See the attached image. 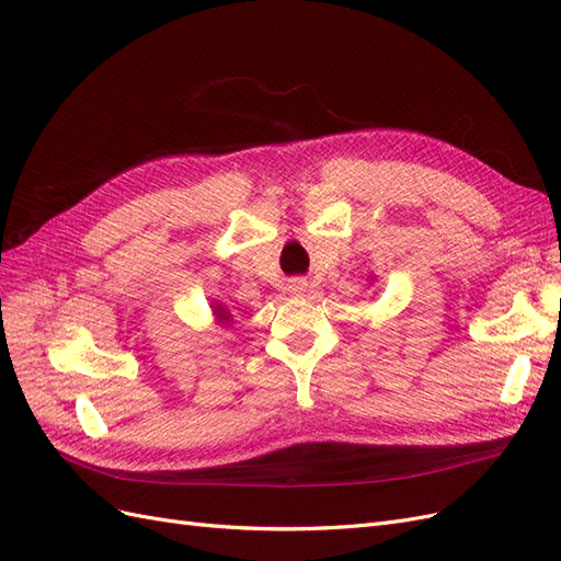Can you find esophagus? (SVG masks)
<instances>
[{
	"label": "esophagus",
	"mask_w": 561,
	"mask_h": 561,
	"mask_svg": "<svg viewBox=\"0 0 561 561\" xmlns=\"http://www.w3.org/2000/svg\"><path fill=\"white\" fill-rule=\"evenodd\" d=\"M290 290H293L295 295H301L304 290H307V280H301V278L293 280V283H290Z\"/></svg>",
	"instance_id": "esophagus-1"
}]
</instances>
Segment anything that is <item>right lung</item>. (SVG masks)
Wrapping results in <instances>:
<instances>
[{
  "instance_id": "right-lung-1",
  "label": "right lung",
  "mask_w": 561,
  "mask_h": 561,
  "mask_svg": "<svg viewBox=\"0 0 561 561\" xmlns=\"http://www.w3.org/2000/svg\"><path fill=\"white\" fill-rule=\"evenodd\" d=\"M213 313H215V318L222 322V325H229L231 322V313H229V309L225 307V304H219V301H215L213 304Z\"/></svg>"
}]
</instances>
